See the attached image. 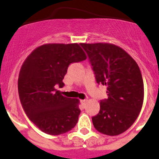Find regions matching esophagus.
Here are the masks:
<instances>
[{
  "mask_svg": "<svg viewBox=\"0 0 159 159\" xmlns=\"http://www.w3.org/2000/svg\"><path fill=\"white\" fill-rule=\"evenodd\" d=\"M87 99H81L80 100V102H81V104L83 105V106H85V104H86V102H87Z\"/></svg>",
  "mask_w": 159,
  "mask_h": 159,
  "instance_id": "obj_1",
  "label": "esophagus"
}]
</instances>
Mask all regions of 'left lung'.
Returning a JSON list of instances; mask_svg holds the SVG:
<instances>
[{"label": "left lung", "instance_id": "obj_1", "mask_svg": "<svg viewBox=\"0 0 159 159\" xmlns=\"http://www.w3.org/2000/svg\"><path fill=\"white\" fill-rule=\"evenodd\" d=\"M86 51L96 82L107 86L108 98L99 102L92 117L97 130L116 136L130 128L141 111L144 85L135 60L119 46L109 43H80Z\"/></svg>", "mask_w": 159, "mask_h": 159}]
</instances>
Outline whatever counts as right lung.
I'll return each instance as SVG.
<instances>
[{
    "label": "right lung",
    "mask_w": 159,
    "mask_h": 159,
    "mask_svg": "<svg viewBox=\"0 0 159 159\" xmlns=\"http://www.w3.org/2000/svg\"><path fill=\"white\" fill-rule=\"evenodd\" d=\"M86 59L77 43H46L24 61L18 78L20 100L29 119L41 131L59 135L76 125L80 100L64 96L57 87H64L70 64Z\"/></svg>",
    "instance_id": "1"
}]
</instances>
